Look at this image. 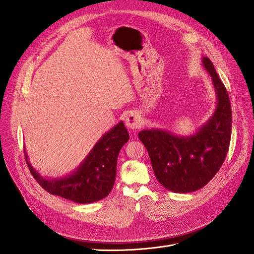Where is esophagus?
<instances>
[{
  "label": "esophagus",
  "instance_id": "34e87169",
  "mask_svg": "<svg viewBox=\"0 0 254 254\" xmlns=\"http://www.w3.org/2000/svg\"><path fill=\"white\" fill-rule=\"evenodd\" d=\"M125 124L130 129H139L143 125V120L141 115L136 112H130L125 120Z\"/></svg>",
  "mask_w": 254,
  "mask_h": 254
}]
</instances>
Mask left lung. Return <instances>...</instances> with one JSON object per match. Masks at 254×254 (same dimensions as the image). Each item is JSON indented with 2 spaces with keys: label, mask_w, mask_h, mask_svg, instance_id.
I'll return each instance as SVG.
<instances>
[{
  "label": "left lung",
  "mask_w": 254,
  "mask_h": 254,
  "mask_svg": "<svg viewBox=\"0 0 254 254\" xmlns=\"http://www.w3.org/2000/svg\"><path fill=\"white\" fill-rule=\"evenodd\" d=\"M202 65L211 75L217 99L216 109L205 124L187 136L158 128L139 132L157 180L175 193L203 188L224 163L231 140L232 112L227 89L209 58L202 57Z\"/></svg>",
  "instance_id": "1"
}]
</instances>
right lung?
<instances>
[{
    "label": "right lung",
    "mask_w": 254,
    "mask_h": 254,
    "mask_svg": "<svg viewBox=\"0 0 254 254\" xmlns=\"http://www.w3.org/2000/svg\"><path fill=\"white\" fill-rule=\"evenodd\" d=\"M129 140L122 121L106 132L76 170L61 178L45 179L25 159L36 181L50 194L77 203H91L109 195L117 176L118 156Z\"/></svg>",
    "instance_id": "1"
}]
</instances>
